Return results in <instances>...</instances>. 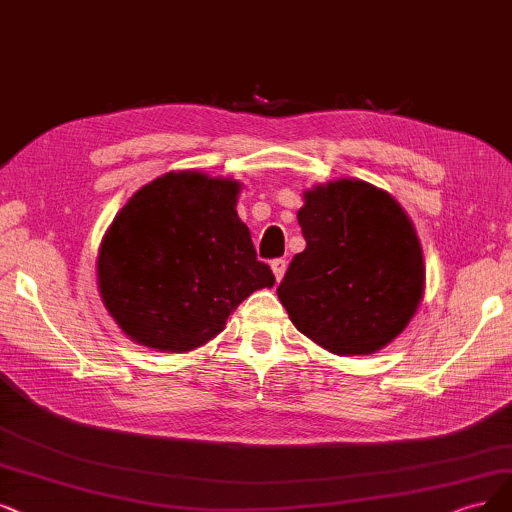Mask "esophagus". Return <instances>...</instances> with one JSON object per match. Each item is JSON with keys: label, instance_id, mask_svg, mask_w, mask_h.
Masks as SVG:
<instances>
[{"label": "esophagus", "instance_id": "34e87169", "mask_svg": "<svg viewBox=\"0 0 512 512\" xmlns=\"http://www.w3.org/2000/svg\"><path fill=\"white\" fill-rule=\"evenodd\" d=\"M272 272H274L276 280L280 282L282 276H285V272H287V259H282V257L272 259Z\"/></svg>", "mask_w": 512, "mask_h": 512}]
</instances>
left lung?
<instances>
[{"instance_id": "left-lung-1", "label": "left lung", "mask_w": 512, "mask_h": 512, "mask_svg": "<svg viewBox=\"0 0 512 512\" xmlns=\"http://www.w3.org/2000/svg\"><path fill=\"white\" fill-rule=\"evenodd\" d=\"M306 249L276 293L293 325L339 356L371 354L399 335L424 295L418 234L390 194L342 179L306 192Z\"/></svg>"}]
</instances>
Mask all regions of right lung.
I'll use <instances>...</instances> for the list:
<instances>
[{"instance_id": "obj_1", "label": "right lung", "mask_w": 512, "mask_h": 512, "mask_svg": "<svg viewBox=\"0 0 512 512\" xmlns=\"http://www.w3.org/2000/svg\"><path fill=\"white\" fill-rule=\"evenodd\" d=\"M240 183L192 170L141 187L99 251V291L137 344L194 350L225 329L242 299L274 287L238 213Z\"/></svg>"}]
</instances>
